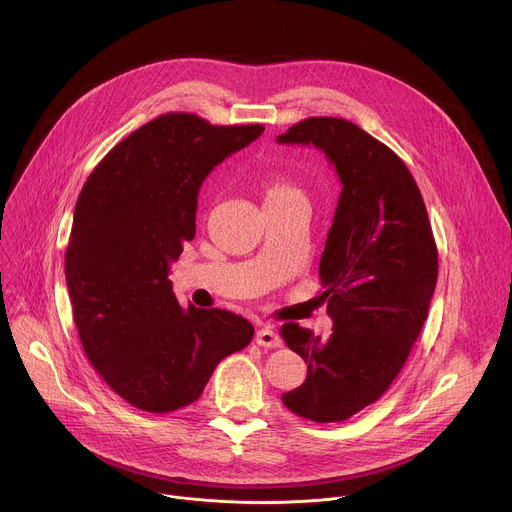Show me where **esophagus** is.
I'll list each match as a JSON object with an SVG mask.
<instances>
[{
  "instance_id": "esophagus-1",
  "label": "esophagus",
  "mask_w": 512,
  "mask_h": 512,
  "mask_svg": "<svg viewBox=\"0 0 512 512\" xmlns=\"http://www.w3.org/2000/svg\"><path fill=\"white\" fill-rule=\"evenodd\" d=\"M255 342H257L259 346H265V348H279V346H281V338H279L277 330H273L271 326H265V328L257 330Z\"/></svg>"
}]
</instances>
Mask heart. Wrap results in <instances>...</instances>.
Instances as JSON below:
<instances>
[{"label": "heart", "instance_id": "b5f03b06", "mask_svg": "<svg viewBox=\"0 0 512 512\" xmlns=\"http://www.w3.org/2000/svg\"><path fill=\"white\" fill-rule=\"evenodd\" d=\"M294 192H300V190L294 184H289L287 180H283V178H275V180H269L265 184V200L283 198V196L294 194Z\"/></svg>", "mask_w": 512, "mask_h": 512}]
</instances>
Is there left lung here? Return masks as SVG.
I'll use <instances>...</instances> for the list:
<instances>
[{
  "mask_svg": "<svg viewBox=\"0 0 512 512\" xmlns=\"http://www.w3.org/2000/svg\"><path fill=\"white\" fill-rule=\"evenodd\" d=\"M279 143L314 145L342 184L320 259L326 340L289 322L281 338L308 364L283 405L316 423L346 421L375 403L401 373L427 318L437 247L421 192L385 143L338 117L291 125Z\"/></svg>",
  "mask_w": 512,
  "mask_h": 512,
  "instance_id": "8db88e82",
  "label": "left lung"
}]
</instances>
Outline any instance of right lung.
Here are the masks:
<instances>
[{"label": "right lung", "instance_id": "right-lung-1", "mask_svg": "<svg viewBox=\"0 0 512 512\" xmlns=\"http://www.w3.org/2000/svg\"><path fill=\"white\" fill-rule=\"evenodd\" d=\"M263 129L160 115L119 141L81 190L64 255L72 318L95 371L141 411L194 403L216 364L253 338L243 316L182 308L168 273L196 235L202 180Z\"/></svg>", "mask_w": 512, "mask_h": 512}]
</instances>
